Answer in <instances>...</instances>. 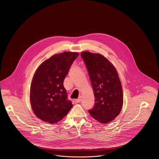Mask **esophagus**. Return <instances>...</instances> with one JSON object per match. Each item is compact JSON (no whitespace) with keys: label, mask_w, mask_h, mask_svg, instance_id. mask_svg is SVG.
Wrapping results in <instances>:
<instances>
[{"label":"esophagus","mask_w":159,"mask_h":159,"mask_svg":"<svg viewBox=\"0 0 159 159\" xmlns=\"http://www.w3.org/2000/svg\"><path fill=\"white\" fill-rule=\"evenodd\" d=\"M81 100H82V97L80 96L79 97V98L75 100V102H76V103H78V102H80L81 101Z\"/></svg>","instance_id":"esophagus-1"}]
</instances>
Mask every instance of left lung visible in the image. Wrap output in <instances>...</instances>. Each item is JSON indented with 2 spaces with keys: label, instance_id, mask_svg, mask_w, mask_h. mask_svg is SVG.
Listing matches in <instances>:
<instances>
[{
  "label": "left lung",
  "instance_id": "left-lung-1",
  "mask_svg": "<svg viewBox=\"0 0 159 159\" xmlns=\"http://www.w3.org/2000/svg\"><path fill=\"white\" fill-rule=\"evenodd\" d=\"M81 57L91 79L95 106L88 111L101 123L113 120L119 114L123 103L121 82L112 63L100 53L84 51Z\"/></svg>",
  "mask_w": 159,
  "mask_h": 159
}]
</instances>
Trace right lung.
Segmentation results:
<instances>
[{"label": "right lung", "mask_w": 159, "mask_h": 159, "mask_svg": "<svg viewBox=\"0 0 159 159\" xmlns=\"http://www.w3.org/2000/svg\"><path fill=\"white\" fill-rule=\"evenodd\" d=\"M78 52H64L52 55L37 68L30 91L31 107L39 119L51 124L62 120L73 104L67 100L63 82Z\"/></svg>", "instance_id": "obj_1"}]
</instances>
